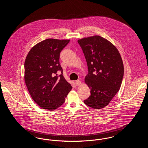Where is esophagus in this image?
Returning <instances> with one entry per match:
<instances>
[{
	"label": "esophagus",
	"instance_id": "obj_1",
	"mask_svg": "<svg viewBox=\"0 0 148 148\" xmlns=\"http://www.w3.org/2000/svg\"><path fill=\"white\" fill-rule=\"evenodd\" d=\"M75 84L77 86H79L81 84V81L79 80H77L76 82H75Z\"/></svg>",
	"mask_w": 148,
	"mask_h": 148
}]
</instances>
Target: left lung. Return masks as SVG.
Masks as SVG:
<instances>
[{
  "label": "left lung",
  "instance_id": "left-lung-1",
  "mask_svg": "<svg viewBox=\"0 0 148 148\" xmlns=\"http://www.w3.org/2000/svg\"><path fill=\"white\" fill-rule=\"evenodd\" d=\"M88 65L85 82L90 95L84 101L92 108L108 106L119 92L124 76V65L116 48L99 35L78 40Z\"/></svg>",
  "mask_w": 148,
  "mask_h": 148
}]
</instances>
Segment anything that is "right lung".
<instances>
[{
  "instance_id": "right-lung-1",
  "label": "right lung",
  "mask_w": 148,
  "mask_h": 148,
  "mask_svg": "<svg viewBox=\"0 0 148 148\" xmlns=\"http://www.w3.org/2000/svg\"><path fill=\"white\" fill-rule=\"evenodd\" d=\"M70 40L47 39L29 52L24 63V80L29 94L41 108L54 110L63 104L72 86L64 78L60 53ZM58 71L61 74L57 76Z\"/></svg>"
}]
</instances>
